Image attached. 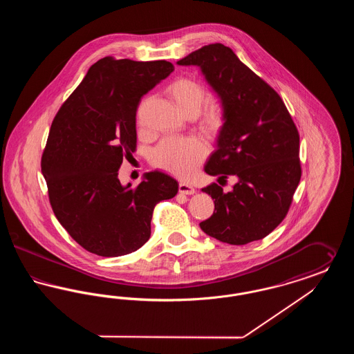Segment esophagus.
<instances>
[{
	"instance_id": "34e87169",
	"label": "esophagus",
	"mask_w": 354,
	"mask_h": 354,
	"mask_svg": "<svg viewBox=\"0 0 354 354\" xmlns=\"http://www.w3.org/2000/svg\"><path fill=\"white\" fill-rule=\"evenodd\" d=\"M179 192L185 194V195H194L196 192V189L191 185L187 183H179Z\"/></svg>"
}]
</instances>
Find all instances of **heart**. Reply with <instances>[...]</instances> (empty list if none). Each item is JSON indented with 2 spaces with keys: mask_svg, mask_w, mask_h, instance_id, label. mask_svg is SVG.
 <instances>
[{
  "mask_svg": "<svg viewBox=\"0 0 354 354\" xmlns=\"http://www.w3.org/2000/svg\"><path fill=\"white\" fill-rule=\"evenodd\" d=\"M167 94L185 115H196L205 100L202 84L191 78H176L167 87ZM227 119L225 107L218 98L209 100L203 113L202 126L209 133H218ZM205 155V146L199 139H167L153 151V163L171 174L187 178L199 166Z\"/></svg>",
  "mask_w": 354,
  "mask_h": 354,
  "instance_id": "heart-1",
  "label": "heart"
}]
</instances>
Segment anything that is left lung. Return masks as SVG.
Masks as SVG:
<instances>
[{"label":"left lung","instance_id":"8db88e82","mask_svg":"<svg viewBox=\"0 0 354 354\" xmlns=\"http://www.w3.org/2000/svg\"><path fill=\"white\" fill-rule=\"evenodd\" d=\"M198 66L225 107L227 119L208 158V175L236 176L232 191L202 188L215 203L203 232L232 245L260 240L283 221L301 178L300 136L280 95L221 44L176 62Z\"/></svg>","mask_w":354,"mask_h":354}]
</instances>
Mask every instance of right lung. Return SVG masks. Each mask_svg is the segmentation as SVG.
Instances as JSON below:
<instances>
[{
    "label": "right lung",
    "mask_w": 354,
    "mask_h": 354,
    "mask_svg": "<svg viewBox=\"0 0 354 354\" xmlns=\"http://www.w3.org/2000/svg\"><path fill=\"white\" fill-rule=\"evenodd\" d=\"M174 71L167 61L104 57L88 68L53 120L41 171L55 218L86 251L117 257L139 250L151 235L156 203L178 194L162 171L136 188L120 185L123 158L136 147L140 98Z\"/></svg>",
    "instance_id": "1"
}]
</instances>
